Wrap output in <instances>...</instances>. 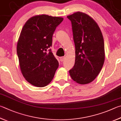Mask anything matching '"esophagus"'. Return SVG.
<instances>
[{"label":"esophagus","mask_w":121,"mask_h":121,"mask_svg":"<svg viewBox=\"0 0 121 121\" xmlns=\"http://www.w3.org/2000/svg\"><path fill=\"white\" fill-rule=\"evenodd\" d=\"M60 61H61V62H63V61H65V57H63V56L60 57Z\"/></svg>","instance_id":"34e87169"}]
</instances>
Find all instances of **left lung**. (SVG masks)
<instances>
[{
  "mask_svg": "<svg viewBox=\"0 0 121 121\" xmlns=\"http://www.w3.org/2000/svg\"><path fill=\"white\" fill-rule=\"evenodd\" d=\"M67 18L71 22L76 50L75 63L70 75L76 82L87 84L96 78L104 65L103 35L95 21L85 13L76 12Z\"/></svg>",
  "mask_w": 121,
  "mask_h": 121,
  "instance_id": "obj_1",
  "label": "left lung"
}]
</instances>
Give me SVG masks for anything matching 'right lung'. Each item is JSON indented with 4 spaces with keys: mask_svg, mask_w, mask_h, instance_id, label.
Wrapping results in <instances>:
<instances>
[{
    "mask_svg": "<svg viewBox=\"0 0 121 121\" xmlns=\"http://www.w3.org/2000/svg\"><path fill=\"white\" fill-rule=\"evenodd\" d=\"M62 17L47 15L32 17L22 30L17 45L24 77L32 85L45 87L53 79L59 62L52 53V36Z\"/></svg>",
    "mask_w": 121,
    "mask_h": 121,
    "instance_id": "add662e5",
    "label": "right lung"
}]
</instances>
